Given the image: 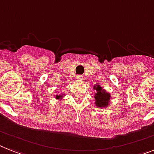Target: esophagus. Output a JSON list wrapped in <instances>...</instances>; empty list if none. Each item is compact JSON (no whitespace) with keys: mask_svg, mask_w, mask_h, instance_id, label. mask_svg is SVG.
Returning a JSON list of instances; mask_svg holds the SVG:
<instances>
[{"mask_svg":"<svg viewBox=\"0 0 154 154\" xmlns=\"http://www.w3.org/2000/svg\"><path fill=\"white\" fill-rule=\"evenodd\" d=\"M76 79H77L78 80H81V79H82V76L80 75H77Z\"/></svg>","mask_w":154,"mask_h":154,"instance_id":"obj_1","label":"esophagus"}]
</instances>
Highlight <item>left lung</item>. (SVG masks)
<instances>
[{
    "mask_svg": "<svg viewBox=\"0 0 154 154\" xmlns=\"http://www.w3.org/2000/svg\"><path fill=\"white\" fill-rule=\"evenodd\" d=\"M97 93H95L94 99L95 105L98 108H106L109 105V101L111 98L110 94L104 90L100 85H97L94 87Z\"/></svg>",
    "mask_w": 154,
    "mask_h": 154,
    "instance_id": "obj_1",
    "label": "left lung"
}]
</instances>
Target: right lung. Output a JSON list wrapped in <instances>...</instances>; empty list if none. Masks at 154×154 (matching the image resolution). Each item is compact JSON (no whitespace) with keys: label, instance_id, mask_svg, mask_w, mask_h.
Listing matches in <instances>:
<instances>
[{"label":"right lung","instance_id":"obj_1","mask_svg":"<svg viewBox=\"0 0 154 154\" xmlns=\"http://www.w3.org/2000/svg\"><path fill=\"white\" fill-rule=\"evenodd\" d=\"M63 94L61 93V94H60L59 95H57V94L56 95V98H57V99H61L62 97H63Z\"/></svg>","mask_w":154,"mask_h":154}]
</instances>
